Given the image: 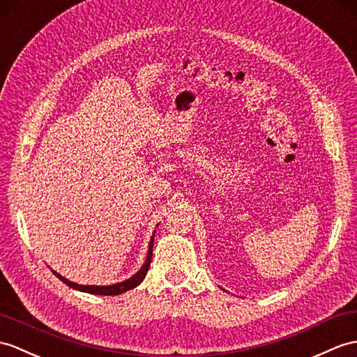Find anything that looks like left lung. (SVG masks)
Listing matches in <instances>:
<instances>
[{
    "label": "left lung",
    "instance_id": "1",
    "mask_svg": "<svg viewBox=\"0 0 357 357\" xmlns=\"http://www.w3.org/2000/svg\"><path fill=\"white\" fill-rule=\"evenodd\" d=\"M223 291H225V289H223Z\"/></svg>",
    "mask_w": 357,
    "mask_h": 357
}]
</instances>
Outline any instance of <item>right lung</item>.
<instances>
[{"label": "right lung", "mask_w": 357, "mask_h": 357, "mask_svg": "<svg viewBox=\"0 0 357 357\" xmlns=\"http://www.w3.org/2000/svg\"><path fill=\"white\" fill-rule=\"evenodd\" d=\"M156 233V231H155ZM155 233L151 237V242H149V250H147V257H146V261L143 266L139 268V271L137 273H134L130 278L120 281V283H115V284H109V286H84V284H77V283H73V281L66 280L65 277H62L61 273H57L56 271H53L54 275L59 278L61 281L66 286H70L71 289H76V291L80 292H86V294H93V295H120L130 291V289L137 287L138 284H141V281L144 280L146 273L149 271V266H151V261H152V251H153V238H155Z\"/></svg>", "instance_id": "1"}]
</instances>
